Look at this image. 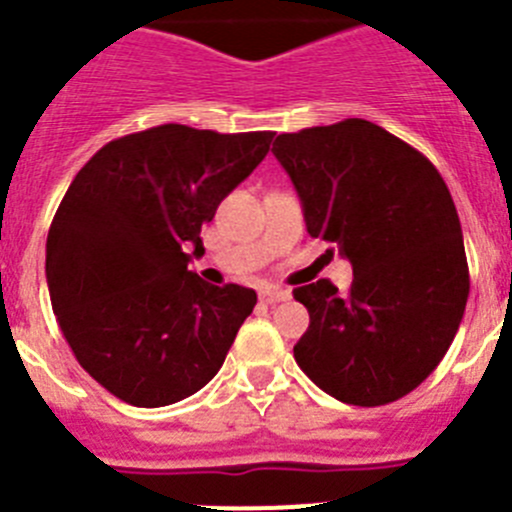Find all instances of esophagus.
I'll list each match as a JSON object with an SVG mask.
<instances>
[{"label": "esophagus", "instance_id": "1", "mask_svg": "<svg viewBox=\"0 0 512 512\" xmlns=\"http://www.w3.org/2000/svg\"><path fill=\"white\" fill-rule=\"evenodd\" d=\"M289 289H282V287H266L264 292H261V302H266V305H274V302H284L289 300Z\"/></svg>", "mask_w": 512, "mask_h": 512}]
</instances>
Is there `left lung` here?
<instances>
[{"label": "left lung", "instance_id": "8db88e82", "mask_svg": "<svg viewBox=\"0 0 512 512\" xmlns=\"http://www.w3.org/2000/svg\"><path fill=\"white\" fill-rule=\"evenodd\" d=\"M271 153L295 184L307 233L354 266L348 295L328 279L295 289L310 312L297 364L346 405L400 400L449 351L467 307L449 187L423 153L361 117L282 133Z\"/></svg>", "mask_w": 512, "mask_h": 512}]
</instances>
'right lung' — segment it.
Returning <instances> with one entry per match:
<instances>
[{
	"mask_svg": "<svg viewBox=\"0 0 512 512\" xmlns=\"http://www.w3.org/2000/svg\"><path fill=\"white\" fill-rule=\"evenodd\" d=\"M271 138L169 122L110 140L63 194L45 243L51 305L76 361L122 402L164 408L223 366L256 292L212 287L189 261Z\"/></svg>",
	"mask_w": 512,
	"mask_h": 512,
	"instance_id": "1",
	"label": "right lung"
}]
</instances>
